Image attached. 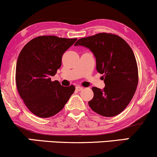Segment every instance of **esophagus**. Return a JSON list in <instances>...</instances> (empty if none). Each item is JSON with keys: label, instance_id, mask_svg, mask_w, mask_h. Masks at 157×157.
Returning a JSON list of instances; mask_svg holds the SVG:
<instances>
[{"label": "esophagus", "instance_id": "34e87169", "mask_svg": "<svg viewBox=\"0 0 157 157\" xmlns=\"http://www.w3.org/2000/svg\"><path fill=\"white\" fill-rule=\"evenodd\" d=\"M76 90L78 91H82V90H83V88L81 87V86H77L76 87Z\"/></svg>", "mask_w": 157, "mask_h": 157}]
</instances>
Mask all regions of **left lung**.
I'll return each instance as SVG.
<instances>
[{
    "instance_id": "obj_1",
    "label": "left lung",
    "mask_w": 157,
    "mask_h": 157,
    "mask_svg": "<svg viewBox=\"0 0 157 157\" xmlns=\"http://www.w3.org/2000/svg\"><path fill=\"white\" fill-rule=\"evenodd\" d=\"M75 46L89 48L96 57V68L103 75L105 87H93L89 105L103 117H114L127 107L138 85V67L134 52L120 36L98 33L79 39Z\"/></svg>"
}]
</instances>
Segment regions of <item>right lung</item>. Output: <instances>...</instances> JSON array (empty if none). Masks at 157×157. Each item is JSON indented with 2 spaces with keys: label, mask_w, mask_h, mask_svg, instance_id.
I'll return each instance as SVG.
<instances>
[{
  "label": "right lung",
  "mask_w": 157,
  "mask_h": 157,
  "mask_svg": "<svg viewBox=\"0 0 157 157\" xmlns=\"http://www.w3.org/2000/svg\"><path fill=\"white\" fill-rule=\"evenodd\" d=\"M77 40L39 36L20 52L15 71L17 89L25 105L36 116L47 118L57 114L75 92V86H63L50 77L57 73L63 55Z\"/></svg>",
  "instance_id": "obj_1"
}]
</instances>
